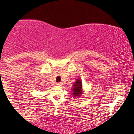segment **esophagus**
Returning <instances> with one entry per match:
<instances>
[{
  "label": "esophagus",
  "mask_w": 134,
  "mask_h": 134,
  "mask_svg": "<svg viewBox=\"0 0 134 134\" xmlns=\"http://www.w3.org/2000/svg\"><path fill=\"white\" fill-rule=\"evenodd\" d=\"M62 85H63V83H61V82H58V83H57V85H58V86H62Z\"/></svg>",
  "instance_id": "obj_1"
}]
</instances>
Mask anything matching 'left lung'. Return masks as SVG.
<instances>
[{"mask_svg": "<svg viewBox=\"0 0 134 134\" xmlns=\"http://www.w3.org/2000/svg\"><path fill=\"white\" fill-rule=\"evenodd\" d=\"M72 94L74 96H79L82 94V82L77 79L73 85Z\"/></svg>", "mask_w": 134, "mask_h": 134, "instance_id": "8db88e82", "label": "left lung"}]
</instances>
